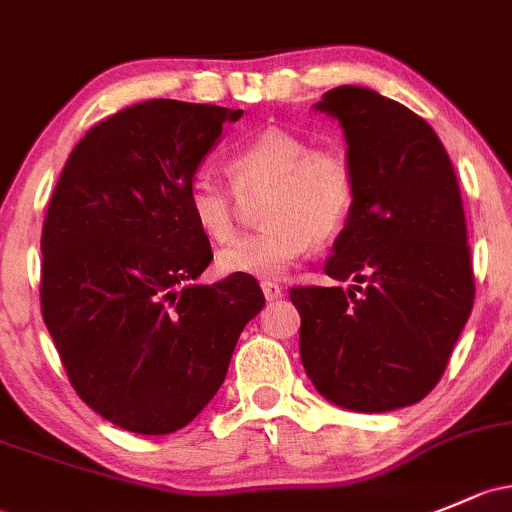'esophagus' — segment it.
Returning <instances> with one entry per match:
<instances>
[{
  "mask_svg": "<svg viewBox=\"0 0 512 512\" xmlns=\"http://www.w3.org/2000/svg\"><path fill=\"white\" fill-rule=\"evenodd\" d=\"M262 294H265L267 301H274L284 297V289L274 282H262Z\"/></svg>",
  "mask_w": 512,
  "mask_h": 512,
  "instance_id": "34e87169",
  "label": "esophagus"
}]
</instances>
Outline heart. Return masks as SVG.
Instances as JSON below:
<instances>
[{
	"instance_id": "1",
	"label": "heart",
	"mask_w": 512,
	"mask_h": 512,
	"mask_svg": "<svg viewBox=\"0 0 512 512\" xmlns=\"http://www.w3.org/2000/svg\"><path fill=\"white\" fill-rule=\"evenodd\" d=\"M242 198L267 193L262 201L265 230L242 235L218 252L223 274L279 279L311 245L341 233L355 203V171L338 147H311L304 134L287 127H265L242 142L228 161ZM188 208L198 228L225 242L238 228V197L211 174H198L188 186Z\"/></svg>"
}]
</instances>
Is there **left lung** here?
<instances>
[{
    "instance_id": "left-lung-1",
    "label": "left lung",
    "mask_w": 512,
    "mask_h": 512,
    "mask_svg": "<svg viewBox=\"0 0 512 512\" xmlns=\"http://www.w3.org/2000/svg\"><path fill=\"white\" fill-rule=\"evenodd\" d=\"M314 110L341 125L358 191L324 267L351 287L289 292L301 363L343 410H400L434 390L471 314L459 181L437 132L400 102L341 85Z\"/></svg>"
}]
</instances>
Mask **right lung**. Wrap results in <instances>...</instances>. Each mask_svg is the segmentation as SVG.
I'll return each mask as SVG.
<instances>
[{"instance_id": "obj_1", "label": "right lung", "mask_w": 512, "mask_h": 512, "mask_svg": "<svg viewBox=\"0 0 512 512\" xmlns=\"http://www.w3.org/2000/svg\"><path fill=\"white\" fill-rule=\"evenodd\" d=\"M242 110L149 100L75 144L41 235V311L71 385L134 434L186 427L223 385L260 284L211 265L188 186Z\"/></svg>"}]
</instances>
